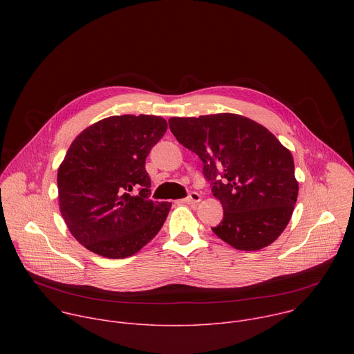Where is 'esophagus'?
Segmentation results:
<instances>
[{"label": "esophagus", "mask_w": 354, "mask_h": 354, "mask_svg": "<svg viewBox=\"0 0 354 354\" xmlns=\"http://www.w3.org/2000/svg\"><path fill=\"white\" fill-rule=\"evenodd\" d=\"M201 200V196L197 193V192H192L186 198L185 201L187 205H194V203H198V201Z\"/></svg>", "instance_id": "esophagus-1"}]
</instances>
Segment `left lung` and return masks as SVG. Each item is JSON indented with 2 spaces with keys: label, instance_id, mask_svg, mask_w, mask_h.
Instances as JSON below:
<instances>
[{
  "label": "left lung",
  "instance_id": "left-lung-1",
  "mask_svg": "<svg viewBox=\"0 0 354 354\" xmlns=\"http://www.w3.org/2000/svg\"><path fill=\"white\" fill-rule=\"evenodd\" d=\"M176 140L203 162L223 205L212 228L239 250H259L287 227L298 196L290 151L262 124L234 113L171 118Z\"/></svg>",
  "mask_w": 354,
  "mask_h": 354
}]
</instances>
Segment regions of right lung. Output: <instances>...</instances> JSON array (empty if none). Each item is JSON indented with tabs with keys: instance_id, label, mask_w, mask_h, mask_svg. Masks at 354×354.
Returning a JSON list of instances; mask_svg holds the SVG:
<instances>
[{
	"instance_id": "1",
	"label": "right lung",
	"mask_w": 354,
	"mask_h": 354,
	"mask_svg": "<svg viewBox=\"0 0 354 354\" xmlns=\"http://www.w3.org/2000/svg\"><path fill=\"white\" fill-rule=\"evenodd\" d=\"M160 116H112L85 129L57 174L62 216L96 255L129 258L164 225L171 203L149 198L145 158L165 134Z\"/></svg>"
}]
</instances>
